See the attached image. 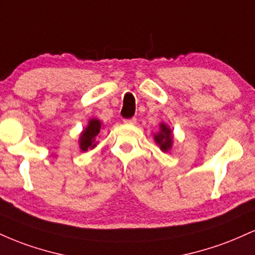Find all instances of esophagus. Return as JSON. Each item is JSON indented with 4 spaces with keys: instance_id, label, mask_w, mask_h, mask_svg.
<instances>
[{
    "instance_id": "obj_1",
    "label": "esophagus",
    "mask_w": 255,
    "mask_h": 255,
    "mask_svg": "<svg viewBox=\"0 0 255 255\" xmlns=\"http://www.w3.org/2000/svg\"><path fill=\"white\" fill-rule=\"evenodd\" d=\"M124 122H125V124H127V125H134V124H135V122H136V119H135V118L125 119Z\"/></svg>"
}]
</instances>
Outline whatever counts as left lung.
<instances>
[{"mask_svg":"<svg viewBox=\"0 0 255 255\" xmlns=\"http://www.w3.org/2000/svg\"><path fill=\"white\" fill-rule=\"evenodd\" d=\"M154 140L163 151H168L171 147V130L164 124L160 125V133L154 135Z\"/></svg>","mask_w":255,"mask_h":255,"instance_id":"1","label":"left lung"}]
</instances>
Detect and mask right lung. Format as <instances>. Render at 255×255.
<instances>
[{"label": "right lung", "instance_id": "add662e5", "mask_svg": "<svg viewBox=\"0 0 255 255\" xmlns=\"http://www.w3.org/2000/svg\"><path fill=\"white\" fill-rule=\"evenodd\" d=\"M101 131V122L98 120L92 119L90 121L89 126L84 133L81 134L80 137V147L83 151H87L89 148H93L96 146L95 144V137L98 135Z\"/></svg>", "mask_w": 255, "mask_h": 255}]
</instances>
